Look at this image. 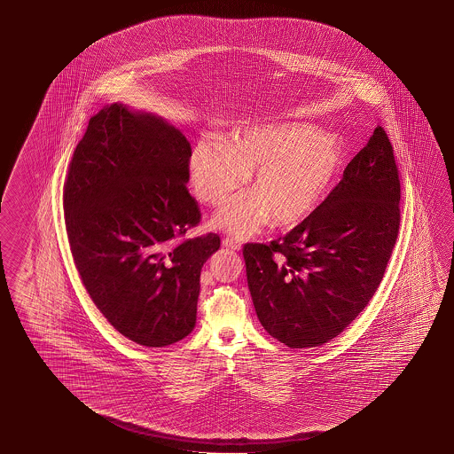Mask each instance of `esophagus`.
<instances>
[{
  "instance_id": "1",
  "label": "esophagus",
  "mask_w": 454,
  "mask_h": 454,
  "mask_svg": "<svg viewBox=\"0 0 454 454\" xmlns=\"http://www.w3.org/2000/svg\"><path fill=\"white\" fill-rule=\"evenodd\" d=\"M223 246L228 247V248H232V250H240V247H242V242H240V240H238V239L224 238Z\"/></svg>"
}]
</instances>
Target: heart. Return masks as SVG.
<instances>
[{
	"instance_id": "1",
	"label": "heart",
	"mask_w": 454,
	"mask_h": 454,
	"mask_svg": "<svg viewBox=\"0 0 454 454\" xmlns=\"http://www.w3.org/2000/svg\"><path fill=\"white\" fill-rule=\"evenodd\" d=\"M342 145L327 133L293 123H272L232 133L228 144H194L190 174L194 194L212 207L223 206L254 171L256 193L240 196L215 223L248 238L274 218L280 228L304 222L323 201L342 164Z\"/></svg>"
}]
</instances>
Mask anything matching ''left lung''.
Masks as SVG:
<instances>
[{
  "label": "left lung",
  "instance_id": "obj_1",
  "mask_svg": "<svg viewBox=\"0 0 454 454\" xmlns=\"http://www.w3.org/2000/svg\"><path fill=\"white\" fill-rule=\"evenodd\" d=\"M401 180L381 127L326 200L285 238L246 244L261 325L291 348L333 340L379 288L401 224Z\"/></svg>",
  "mask_w": 454,
  "mask_h": 454
}]
</instances>
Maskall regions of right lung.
Instances as JSON below:
<instances>
[{
    "mask_svg": "<svg viewBox=\"0 0 454 454\" xmlns=\"http://www.w3.org/2000/svg\"><path fill=\"white\" fill-rule=\"evenodd\" d=\"M192 145L123 105L89 121L63 186L67 242L90 299L129 340L166 347L193 331L202 264L220 248L188 192Z\"/></svg>",
    "mask_w": 454,
    "mask_h": 454,
    "instance_id": "obj_1",
    "label": "right lung"
}]
</instances>
